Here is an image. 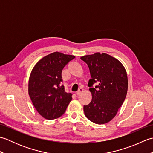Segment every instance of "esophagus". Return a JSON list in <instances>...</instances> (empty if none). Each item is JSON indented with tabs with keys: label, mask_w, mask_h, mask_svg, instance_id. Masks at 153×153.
Instances as JSON below:
<instances>
[{
	"label": "esophagus",
	"mask_w": 153,
	"mask_h": 153,
	"mask_svg": "<svg viewBox=\"0 0 153 153\" xmlns=\"http://www.w3.org/2000/svg\"><path fill=\"white\" fill-rule=\"evenodd\" d=\"M83 92V89L82 88H79V90L77 91L76 92V95H79L81 93H82Z\"/></svg>",
	"instance_id": "34e87169"
}]
</instances>
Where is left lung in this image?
Wrapping results in <instances>:
<instances>
[{
	"label": "left lung",
	"instance_id": "1",
	"mask_svg": "<svg viewBox=\"0 0 153 153\" xmlns=\"http://www.w3.org/2000/svg\"><path fill=\"white\" fill-rule=\"evenodd\" d=\"M81 59L87 64L91 77L88 86L92 100L83 106L84 113L93 123H106L114 118L126 99L128 87L126 71L119 60L105 53L86 55Z\"/></svg>",
	"mask_w": 153,
	"mask_h": 153
}]
</instances>
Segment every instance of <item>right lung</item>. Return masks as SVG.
I'll return each instance as SVG.
<instances>
[{
    "label": "right lung",
    "instance_id": "right-lung-1",
    "mask_svg": "<svg viewBox=\"0 0 153 153\" xmlns=\"http://www.w3.org/2000/svg\"><path fill=\"white\" fill-rule=\"evenodd\" d=\"M74 56L54 52L43 57L31 71L28 91L33 105L39 114L47 120L59 118L72 99L61 85L62 71Z\"/></svg>",
    "mask_w": 153,
    "mask_h": 153
}]
</instances>
